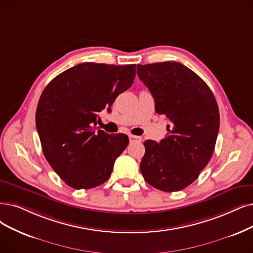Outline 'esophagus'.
I'll list each match as a JSON object with an SVG mask.
<instances>
[{"mask_svg": "<svg viewBox=\"0 0 253 253\" xmlns=\"http://www.w3.org/2000/svg\"><path fill=\"white\" fill-rule=\"evenodd\" d=\"M128 138H129L130 142H140V141H141V138H140V137L134 136V135H129Z\"/></svg>", "mask_w": 253, "mask_h": 253, "instance_id": "esophagus-1", "label": "esophagus"}]
</instances>
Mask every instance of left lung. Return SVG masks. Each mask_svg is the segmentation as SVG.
<instances>
[{
    "label": "left lung",
    "instance_id": "8db88e82",
    "mask_svg": "<svg viewBox=\"0 0 253 253\" xmlns=\"http://www.w3.org/2000/svg\"><path fill=\"white\" fill-rule=\"evenodd\" d=\"M137 75L154 96L156 112L169 120L160 143L144 142L141 173L161 191L183 190L214 153L220 125L216 98L203 79L178 62L138 64Z\"/></svg>",
    "mask_w": 253,
    "mask_h": 253
}]
</instances>
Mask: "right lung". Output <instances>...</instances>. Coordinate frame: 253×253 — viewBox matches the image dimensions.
I'll list each match as a JSON object with an SVG mask.
<instances>
[{
  "label": "right lung",
  "instance_id": "obj_1",
  "mask_svg": "<svg viewBox=\"0 0 253 253\" xmlns=\"http://www.w3.org/2000/svg\"><path fill=\"white\" fill-rule=\"evenodd\" d=\"M136 64L81 63L54 78L39 98L36 127L43 155L74 189L104 184L128 144L125 134L97 132L98 113L134 83Z\"/></svg>",
  "mask_w": 253,
  "mask_h": 253
}]
</instances>
